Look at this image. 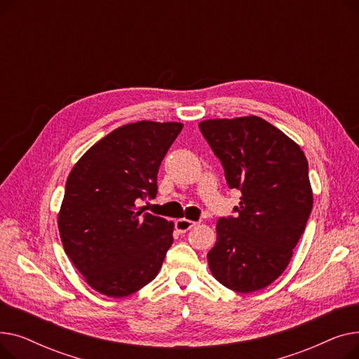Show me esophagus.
I'll list each match as a JSON object with an SVG mask.
<instances>
[{
	"mask_svg": "<svg viewBox=\"0 0 359 359\" xmlns=\"http://www.w3.org/2000/svg\"><path fill=\"white\" fill-rule=\"evenodd\" d=\"M196 222L195 221H191V219H186V218H180L176 221V230L179 233H186L189 231L192 227H195Z\"/></svg>",
	"mask_w": 359,
	"mask_h": 359,
	"instance_id": "34e87169",
	"label": "esophagus"
}]
</instances>
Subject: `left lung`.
I'll return each mask as SVG.
<instances>
[{
  "instance_id": "1",
  "label": "left lung",
  "mask_w": 359,
  "mask_h": 359,
  "mask_svg": "<svg viewBox=\"0 0 359 359\" xmlns=\"http://www.w3.org/2000/svg\"><path fill=\"white\" fill-rule=\"evenodd\" d=\"M225 180L241 192L236 218H219L208 265L236 292L271 285L285 271L313 208L309 163L297 142L259 116L199 123Z\"/></svg>"
}]
</instances>
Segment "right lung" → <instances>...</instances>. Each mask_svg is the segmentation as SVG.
<instances>
[{"label":"right lung","instance_id":"add662e5","mask_svg":"<svg viewBox=\"0 0 359 359\" xmlns=\"http://www.w3.org/2000/svg\"><path fill=\"white\" fill-rule=\"evenodd\" d=\"M183 123L141 121L97 141L75 163L58 214L65 253L103 295L137 292L161 269L175 224L138 208L157 195V173Z\"/></svg>","mask_w":359,"mask_h":359}]
</instances>
